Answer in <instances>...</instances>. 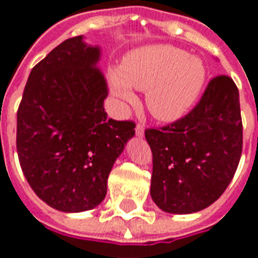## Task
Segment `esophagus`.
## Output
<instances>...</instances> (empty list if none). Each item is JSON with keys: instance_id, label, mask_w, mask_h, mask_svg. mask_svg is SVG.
Returning a JSON list of instances; mask_svg holds the SVG:
<instances>
[{"instance_id": "obj_1", "label": "esophagus", "mask_w": 258, "mask_h": 258, "mask_svg": "<svg viewBox=\"0 0 258 258\" xmlns=\"http://www.w3.org/2000/svg\"><path fill=\"white\" fill-rule=\"evenodd\" d=\"M144 131H145V127H144V124H142V123L137 124V127H135V134L138 135V137H142V135H144Z\"/></svg>"}]
</instances>
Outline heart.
I'll return each mask as SVG.
<instances>
[{"instance_id": "heart-1", "label": "heart", "mask_w": 258, "mask_h": 258, "mask_svg": "<svg viewBox=\"0 0 258 258\" xmlns=\"http://www.w3.org/2000/svg\"><path fill=\"white\" fill-rule=\"evenodd\" d=\"M205 80L203 62L171 45L149 47L131 53L124 60L121 73L110 74L114 95L123 102L134 103L131 87L146 91L149 112L163 121L177 120L188 112Z\"/></svg>"}]
</instances>
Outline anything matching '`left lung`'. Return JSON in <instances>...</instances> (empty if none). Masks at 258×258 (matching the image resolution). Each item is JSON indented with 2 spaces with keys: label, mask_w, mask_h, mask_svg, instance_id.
<instances>
[{
  "label": "left lung",
  "mask_w": 258,
  "mask_h": 258,
  "mask_svg": "<svg viewBox=\"0 0 258 258\" xmlns=\"http://www.w3.org/2000/svg\"><path fill=\"white\" fill-rule=\"evenodd\" d=\"M151 146V196L163 211L189 214L214 203L238 168L243 125L239 91L216 76L192 110L173 123L145 130Z\"/></svg>",
  "instance_id": "8db88e82"
}]
</instances>
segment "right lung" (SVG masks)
I'll return each instance as SVG.
<instances>
[{
  "mask_svg": "<svg viewBox=\"0 0 258 258\" xmlns=\"http://www.w3.org/2000/svg\"><path fill=\"white\" fill-rule=\"evenodd\" d=\"M99 48L69 38L31 69L18 109L16 149L37 196L77 213L105 199L113 163L134 137L133 120L107 117Z\"/></svg>",
  "mask_w": 258,
  "mask_h": 258,
  "instance_id": "right-lung-1",
  "label": "right lung"
}]
</instances>
